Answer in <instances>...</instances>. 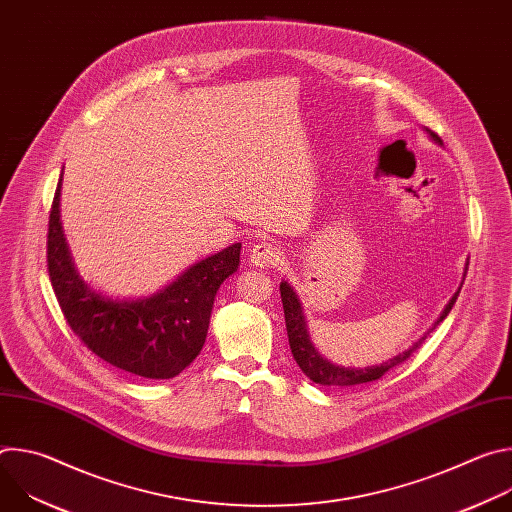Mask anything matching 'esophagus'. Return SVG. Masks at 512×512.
<instances>
[{
	"label": "esophagus",
	"mask_w": 512,
	"mask_h": 512,
	"mask_svg": "<svg viewBox=\"0 0 512 512\" xmlns=\"http://www.w3.org/2000/svg\"><path fill=\"white\" fill-rule=\"evenodd\" d=\"M249 261H251L253 267H261V269L275 267V265H279V261H281V251H279V247L261 241V243L253 245L251 255H249Z\"/></svg>",
	"instance_id": "1"
}]
</instances>
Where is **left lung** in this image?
Returning a JSON list of instances; mask_svg holds the SVG:
<instances>
[{"label":"left lung","instance_id":"1","mask_svg":"<svg viewBox=\"0 0 512 512\" xmlns=\"http://www.w3.org/2000/svg\"><path fill=\"white\" fill-rule=\"evenodd\" d=\"M423 131L437 145H444L440 135H435L427 127H423ZM466 271H468V265L464 267V277H466ZM460 289H462V283H460L456 294L452 296V300L446 304V308L440 314V318H437L435 324L417 342H413L407 350L391 356L389 360H385L381 364H373V367H342V364H334V362H330L328 358H324L318 352V348L312 342V336H310V330H308V320H306V314H304V308H302V302H300V298L296 294V289L291 287L287 281L279 283L281 304H283V314H285V328H287V338H289L291 354H294L296 362L300 364L302 373L310 381H314L318 385H324V387H354V385H362V383H371V381L381 379L387 371L397 367V364L405 362L423 344L427 334L431 330H435L437 324L446 320V316L450 314V310L454 308V304H456V300L460 296Z\"/></svg>","mask_w":512,"mask_h":512}]
</instances>
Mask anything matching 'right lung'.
I'll return each mask as SVG.
<instances>
[{
	"label": "right lung",
	"mask_w": 512,
	"mask_h": 512,
	"mask_svg": "<svg viewBox=\"0 0 512 512\" xmlns=\"http://www.w3.org/2000/svg\"><path fill=\"white\" fill-rule=\"evenodd\" d=\"M56 186L48 221V273L60 310L89 350L113 367L143 377L172 379L200 354L214 296L239 269L241 243L208 255L174 281L139 298H111L87 283L72 261Z\"/></svg>",
	"instance_id": "1"
}]
</instances>
